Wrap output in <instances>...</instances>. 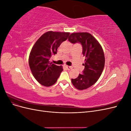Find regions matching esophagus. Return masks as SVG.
<instances>
[{
  "label": "esophagus",
  "instance_id": "esophagus-1",
  "mask_svg": "<svg viewBox=\"0 0 131 131\" xmlns=\"http://www.w3.org/2000/svg\"><path fill=\"white\" fill-rule=\"evenodd\" d=\"M66 68L67 69H72L73 68V67L72 66H66Z\"/></svg>",
  "mask_w": 131,
  "mask_h": 131
}]
</instances>
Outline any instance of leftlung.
Listing matches in <instances>:
<instances>
[{
  "label": "left lung",
  "instance_id": "obj_1",
  "mask_svg": "<svg viewBox=\"0 0 131 131\" xmlns=\"http://www.w3.org/2000/svg\"><path fill=\"white\" fill-rule=\"evenodd\" d=\"M68 40L72 43H80L82 53L85 57L84 70L76 79H72L75 88L82 90L94 85L100 78L103 70L105 57L100 43L91 34L87 32L73 33L70 35Z\"/></svg>",
  "mask_w": 131,
  "mask_h": 131
}]
</instances>
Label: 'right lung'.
I'll return each mask as SVG.
<instances>
[{
  "label": "right lung",
  "instance_id": "add662e5",
  "mask_svg": "<svg viewBox=\"0 0 131 131\" xmlns=\"http://www.w3.org/2000/svg\"><path fill=\"white\" fill-rule=\"evenodd\" d=\"M70 33L49 31L42 34L35 42L29 56V65L35 79L44 86L56 82L63 70L61 66L50 62L52 54L57 53L61 43L68 39Z\"/></svg>",
  "mask_w": 131,
  "mask_h": 131
}]
</instances>
